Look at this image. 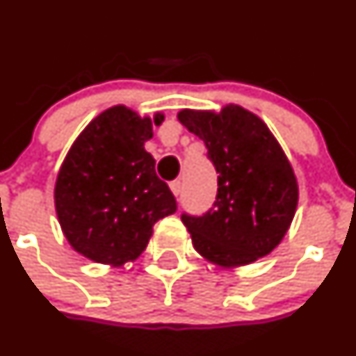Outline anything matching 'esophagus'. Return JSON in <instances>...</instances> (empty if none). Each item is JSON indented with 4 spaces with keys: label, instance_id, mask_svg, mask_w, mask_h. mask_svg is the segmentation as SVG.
I'll list each match as a JSON object with an SVG mask.
<instances>
[{
    "label": "esophagus",
    "instance_id": "34e87169",
    "mask_svg": "<svg viewBox=\"0 0 356 356\" xmlns=\"http://www.w3.org/2000/svg\"><path fill=\"white\" fill-rule=\"evenodd\" d=\"M170 191L174 196H179L182 191V182L181 181H172L170 182Z\"/></svg>",
    "mask_w": 356,
    "mask_h": 356
}]
</instances>
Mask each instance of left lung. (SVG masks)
I'll return each mask as SVG.
<instances>
[{
    "mask_svg": "<svg viewBox=\"0 0 356 356\" xmlns=\"http://www.w3.org/2000/svg\"><path fill=\"white\" fill-rule=\"evenodd\" d=\"M177 118L204 143L218 174L213 208L181 217L195 250L225 268L267 257L288 232L300 196L284 149L258 115L232 103L220 111L184 108Z\"/></svg>",
    "mask_w": 356,
    "mask_h": 356,
    "instance_id": "obj_1",
    "label": "left lung"
}]
</instances>
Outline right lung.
<instances>
[{
  "mask_svg": "<svg viewBox=\"0 0 356 356\" xmlns=\"http://www.w3.org/2000/svg\"><path fill=\"white\" fill-rule=\"evenodd\" d=\"M163 113L124 105L92 118L77 136L55 182V210L68 245L96 264L122 267L148 246L156 220L177 210L145 149Z\"/></svg>",
  "mask_w": 356,
  "mask_h": 356,
  "instance_id": "right-lung-1",
  "label": "right lung"
}]
</instances>
